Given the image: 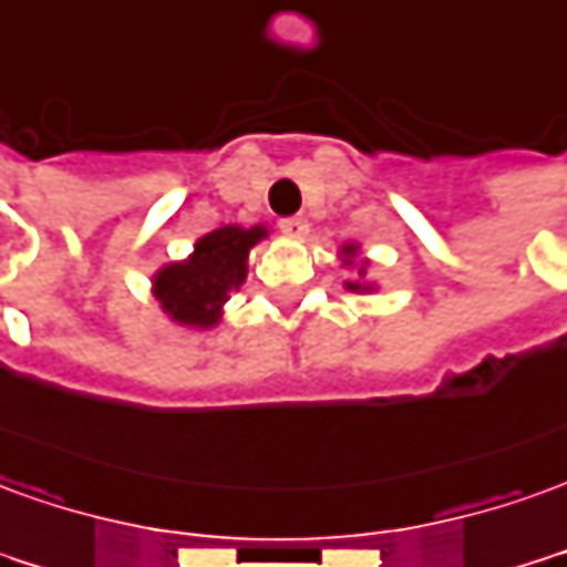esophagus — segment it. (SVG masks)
Here are the masks:
<instances>
[{
    "label": "esophagus",
    "instance_id": "1",
    "mask_svg": "<svg viewBox=\"0 0 567 567\" xmlns=\"http://www.w3.org/2000/svg\"><path fill=\"white\" fill-rule=\"evenodd\" d=\"M279 227H282V233H288V236H295V239H300L307 229H310V224L303 220V217H285V220H279Z\"/></svg>",
    "mask_w": 567,
    "mask_h": 567
}]
</instances>
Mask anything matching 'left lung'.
<instances>
[{
    "label": "left lung",
    "instance_id": "1",
    "mask_svg": "<svg viewBox=\"0 0 567 567\" xmlns=\"http://www.w3.org/2000/svg\"><path fill=\"white\" fill-rule=\"evenodd\" d=\"M362 272H365V270H359V276H362ZM350 288H362V285H359V282L352 285V282H350Z\"/></svg>",
    "mask_w": 567,
    "mask_h": 567
}]
</instances>
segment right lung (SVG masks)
<instances>
[{
  "label": "right lung",
  "instance_id": "1",
  "mask_svg": "<svg viewBox=\"0 0 567 567\" xmlns=\"http://www.w3.org/2000/svg\"><path fill=\"white\" fill-rule=\"evenodd\" d=\"M264 236V227H220L202 236L189 260L172 264L156 276V297L162 310L184 324H215L229 291L243 285L251 245L260 243Z\"/></svg>",
  "mask_w": 567,
  "mask_h": 567
}]
</instances>
